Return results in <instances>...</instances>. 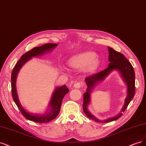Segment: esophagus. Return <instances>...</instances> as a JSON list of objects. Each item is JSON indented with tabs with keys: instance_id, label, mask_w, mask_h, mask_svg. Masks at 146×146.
<instances>
[{
	"instance_id": "1",
	"label": "esophagus",
	"mask_w": 146,
	"mask_h": 146,
	"mask_svg": "<svg viewBox=\"0 0 146 146\" xmlns=\"http://www.w3.org/2000/svg\"><path fill=\"white\" fill-rule=\"evenodd\" d=\"M82 86H83V84L82 82H76L74 84V87L76 88H81Z\"/></svg>"
}]
</instances>
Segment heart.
Here are the masks:
<instances>
[{"instance_id":"obj_1","label":"heart","mask_w":146,"mask_h":146,"mask_svg":"<svg viewBox=\"0 0 146 146\" xmlns=\"http://www.w3.org/2000/svg\"><path fill=\"white\" fill-rule=\"evenodd\" d=\"M96 54L91 51L82 53L70 59L68 64L70 67L80 69L88 66V70H93L98 66L99 60L96 58Z\"/></svg>"}]
</instances>
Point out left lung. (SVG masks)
<instances>
[{"instance_id": "left-lung-1", "label": "left lung", "mask_w": 146, "mask_h": 146, "mask_svg": "<svg viewBox=\"0 0 146 146\" xmlns=\"http://www.w3.org/2000/svg\"><path fill=\"white\" fill-rule=\"evenodd\" d=\"M108 50H109V60L110 62L108 65V67L100 72L90 75V76L86 77L85 79L87 85V92L84 93V102L82 106L83 110L88 117L98 122V123H110L111 121L119 119L123 115V113H120L118 115L111 117V118L101 121L96 118L88 111L87 109V105L90 101V92L97 82L104 79L112 70H117L120 72L122 77L123 78L127 86V97L125 99V104L121 110L123 113L125 111L129 103L133 99L135 92V75L132 65L124 54L118 52V51H115L114 49L110 47H108Z\"/></svg>"}]
</instances>
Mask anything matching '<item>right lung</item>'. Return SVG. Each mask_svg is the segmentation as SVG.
<instances>
[{"mask_svg": "<svg viewBox=\"0 0 146 146\" xmlns=\"http://www.w3.org/2000/svg\"><path fill=\"white\" fill-rule=\"evenodd\" d=\"M57 44H45L38 47H35L31 50L27 51L25 54H23L21 59L18 60V62L15 65L11 73V93L12 97L14 101L16 103L18 109L20 110L21 113L26 119L31 121L36 122L38 123H47L51 120L54 119L58 116L60 111V106L62 104V101L64 96L69 92V89L67 86L64 85L62 87L56 88L54 92L51 97L50 106L51 107V111L48 113L43 115H36L30 114L26 111L21 105L19 101L18 100L17 95V91L16 88V79L17 73L19 71L23 65L26 63L28 60H29L31 58L35 56L42 55L46 51H50L53 49L56 46H57Z\"/></svg>", "mask_w": 146, "mask_h": 146, "instance_id": "obj_1", "label": "right lung"}]
</instances>
